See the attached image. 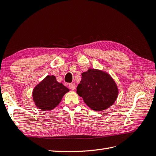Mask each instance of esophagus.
Returning a JSON list of instances; mask_svg holds the SVG:
<instances>
[{"mask_svg":"<svg viewBox=\"0 0 156 156\" xmlns=\"http://www.w3.org/2000/svg\"><path fill=\"white\" fill-rule=\"evenodd\" d=\"M69 87L71 90H73L75 88V83H70L69 84Z\"/></svg>","mask_w":156,"mask_h":156,"instance_id":"34e87169","label":"esophagus"}]
</instances>
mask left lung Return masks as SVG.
Segmentation results:
<instances>
[{
  "label": "left lung",
  "mask_w": 156,
  "mask_h": 156,
  "mask_svg": "<svg viewBox=\"0 0 156 156\" xmlns=\"http://www.w3.org/2000/svg\"><path fill=\"white\" fill-rule=\"evenodd\" d=\"M81 75L77 93L91 109L102 111L114 104L119 88L109 74L101 69L89 68Z\"/></svg>",
  "instance_id": "left-lung-1"
}]
</instances>
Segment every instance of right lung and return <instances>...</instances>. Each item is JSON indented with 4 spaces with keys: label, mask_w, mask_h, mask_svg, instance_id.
Here are the masks:
<instances>
[{
    "label": "right lung",
    "mask_w": 156,
    "mask_h": 156,
    "mask_svg": "<svg viewBox=\"0 0 156 156\" xmlns=\"http://www.w3.org/2000/svg\"><path fill=\"white\" fill-rule=\"evenodd\" d=\"M69 90L56 81L54 75H48L34 88L32 98L37 108L51 111L56 107Z\"/></svg>",
    "instance_id": "1"
}]
</instances>
